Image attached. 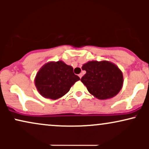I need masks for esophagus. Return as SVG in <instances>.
<instances>
[{
	"label": "esophagus",
	"instance_id": "34e87169",
	"mask_svg": "<svg viewBox=\"0 0 149 149\" xmlns=\"http://www.w3.org/2000/svg\"><path fill=\"white\" fill-rule=\"evenodd\" d=\"M78 76H79L80 78H81L82 76H83V73H80V74L78 75Z\"/></svg>",
	"mask_w": 149,
	"mask_h": 149
}]
</instances>
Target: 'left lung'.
<instances>
[{
	"mask_svg": "<svg viewBox=\"0 0 149 149\" xmlns=\"http://www.w3.org/2000/svg\"><path fill=\"white\" fill-rule=\"evenodd\" d=\"M82 69L86 73L81 78L91 95L100 100L116 96L123 83L122 71L117 66L107 61H92L83 64Z\"/></svg>",
	"mask_w": 149,
	"mask_h": 149,
	"instance_id": "1",
	"label": "left lung"
}]
</instances>
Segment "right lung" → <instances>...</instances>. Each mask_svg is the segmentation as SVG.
Masks as SVG:
<instances>
[{
	"label": "right lung",
	"instance_id": "obj_1",
	"mask_svg": "<svg viewBox=\"0 0 149 149\" xmlns=\"http://www.w3.org/2000/svg\"><path fill=\"white\" fill-rule=\"evenodd\" d=\"M79 80V77L73 73L72 66L62 61H52L39 70L35 78V85L42 97L57 100L66 95Z\"/></svg>",
	"mask_w": 149,
	"mask_h": 149
}]
</instances>
